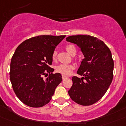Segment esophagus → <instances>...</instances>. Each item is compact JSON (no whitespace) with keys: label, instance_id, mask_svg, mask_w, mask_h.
Here are the masks:
<instances>
[{"label":"esophagus","instance_id":"34e87169","mask_svg":"<svg viewBox=\"0 0 126 126\" xmlns=\"http://www.w3.org/2000/svg\"><path fill=\"white\" fill-rule=\"evenodd\" d=\"M62 79H63V80H64V79H67V77L65 76V75H62Z\"/></svg>","mask_w":126,"mask_h":126}]
</instances>
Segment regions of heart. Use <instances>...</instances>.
Masks as SVG:
<instances>
[{"label":"heart","instance_id":"b5f03b06","mask_svg":"<svg viewBox=\"0 0 126 126\" xmlns=\"http://www.w3.org/2000/svg\"><path fill=\"white\" fill-rule=\"evenodd\" d=\"M65 49L70 55L76 54V47L73 44H69L66 46ZM56 56H57V51H54L52 55V59H56ZM74 69H75V66L72 64H60L56 67V71L63 75H70Z\"/></svg>","mask_w":126,"mask_h":126}]
</instances>
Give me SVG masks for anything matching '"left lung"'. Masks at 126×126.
<instances>
[{
  "label": "left lung",
  "mask_w": 126,
  "mask_h": 126,
  "mask_svg": "<svg viewBox=\"0 0 126 126\" xmlns=\"http://www.w3.org/2000/svg\"><path fill=\"white\" fill-rule=\"evenodd\" d=\"M67 41L77 44L84 56L79 75L73 77L68 91L73 101L83 106L95 103L103 96L112 82L114 61L111 51L103 41L90 35L70 36Z\"/></svg>",
  "instance_id": "left-lung-1"
}]
</instances>
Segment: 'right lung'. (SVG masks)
Here are the masks:
<instances>
[{
    "mask_svg": "<svg viewBox=\"0 0 126 126\" xmlns=\"http://www.w3.org/2000/svg\"><path fill=\"white\" fill-rule=\"evenodd\" d=\"M65 35H41L25 40L15 50L10 63V79L14 92L25 105H46L62 82L60 73L53 74L52 55ZM49 74V75L48 74ZM48 76L46 79L43 76Z\"/></svg>",
    "mask_w": 126,
    "mask_h": 126,
    "instance_id": "1",
    "label": "right lung"
}]
</instances>
